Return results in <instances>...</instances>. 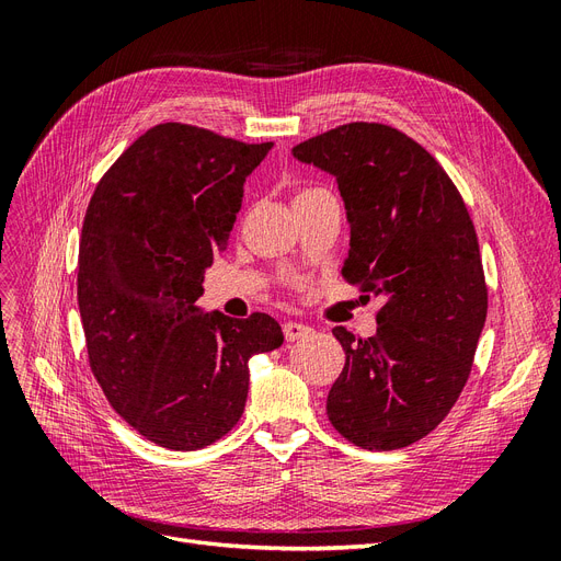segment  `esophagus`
<instances>
[{"label": "esophagus", "mask_w": 561, "mask_h": 561, "mask_svg": "<svg viewBox=\"0 0 561 561\" xmlns=\"http://www.w3.org/2000/svg\"><path fill=\"white\" fill-rule=\"evenodd\" d=\"M283 332H285V339H287V342H297V339L309 336V334H311V328H309V325H304V322H295V320H290V322H285V325H283Z\"/></svg>", "instance_id": "esophagus-1"}]
</instances>
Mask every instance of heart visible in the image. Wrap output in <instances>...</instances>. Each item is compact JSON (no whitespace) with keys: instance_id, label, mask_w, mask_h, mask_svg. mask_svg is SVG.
I'll list each match as a JSON object with an SVG mask.
<instances>
[{"instance_id":"b5f03b06","label":"heart","mask_w":561,"mask_h":561,"mask_svg":"<svg viewBox=\"0 0 561 561\" xmlns=\"http://www.w3.org/2000/svg\"><path fill=\"white\" fill-rule=\"evenodd\" d=\"M313 192H320V190H318V186H307V190H301V192H297L295 201H297V198H301V196H309V194H313Z\"/></svg>"}]
</instances>
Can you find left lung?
<instances>
[{
	"mask_svg": "<svg viewBox=\"0 0 561 561\" xmlns=\"http://www.w3.org/2000/svg\"><path fill=\"white\" fill-rule=\"evenodd\" d=\"M293 154L336 178L351 222L342 276L383 297L375 336L332 330L346 365L328 419L369 451L419 443L461 396L486 320L470 213L445 168L393 126L344 124Z\"/></svg>",
	"mask_w": 561,
	"mask_h": 561,
	"instance_id": "1",
	"label": "left lung"
}]
</instances>
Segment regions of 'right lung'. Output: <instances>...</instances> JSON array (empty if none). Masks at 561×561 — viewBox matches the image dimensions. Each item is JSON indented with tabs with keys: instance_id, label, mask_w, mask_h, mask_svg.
<instances>
[{
	"instance_id": "obj_1",
	"label": "right lung",
	"mask_w": 561,
	"mask_h": 561,
	"mask_svg": "<svg viewBox=\"0 0 561 561\" xmlns=\"http://www.w3.org/2000/svg\"><path fill=\"white\" fill-rule=\"evenodd\" d=\"M268 149L168 122L95 184L77 274L89 365L114 412L159 447L194 451L225 437L245 410L248 360L283 344L268 313L196 307Z\"/></svg>"
}]
</instances>
